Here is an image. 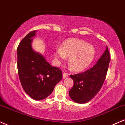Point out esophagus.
Listing matches in <instances>:
<instances>
[{"label":"esophagus","instance_id":"esophagus-1","mask_svg":"<svg viewBox=\"0 0 125 125\" xmlns=\"http://www.w3.org/2000/svg\"><path fill=\"white\" fill-rule=\"evenodd\" d=\"M68 74H67V73H64L62 74V77H63V78H66L67 77H68Z\"/></svg>","mask_w":125,"mask_h":125}]
</instances>
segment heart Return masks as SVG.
Returning a JSON list of instances; mask_svg holds the SVG:
<instances>
[{"label": "heart", "mask_w": 125, "mask_h": 125, "mask_svg": "<svg viewBox=\"0 0 125 125\" xmlns=\"http://www.w3.org/2000/svg\"><path fill=\"white\" fill-rule=\"evenodd\" d=\"M93 45L80 39H70L63 44L62 48L55 50V58L58 63L63 62L69 57L68 64L72 70L81 71L91 64L95 56Z\"/></svg>", "instance_id": "obj_1"}]
</instances>
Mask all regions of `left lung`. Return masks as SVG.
<instances>
[{
  "label": "left lung",
  "instance_id": "left-lung-1",
  "mask_svg": "<svg viewBox=\"0 0 125 125\" xmlns=\"http://www.w3.org/2000/svg\"><path fill=\"white\" fill-rule=\"evenodd\" d=\"M111 61L108 47L97 62L91 68L83 73L70 75L74 85L69 91L74 102L85 104L91 101L99 91L104 83Z\"/></svg>",
  "mask_w": 125,
  "mask_h": 125
}]
</instances>
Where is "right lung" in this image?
<instances>
[{
	"label": "right lung",
	"mask_w": 125,
	"mask_h": 125,
	"mask_svg": "<svg viewBox=\"0 0 125 125\" xmlns=\"http://www.w3.org/2000/svg\"><path fill=\"white\" fill-rule=\"evenodd\" d=\"M37 30L32 31L21 41L17 49V70L23 89L37 101L48 97L62 79V71L52 67L42 54L34 50L33 37Z\"/></svg>",
	"instance_id": "add662e5"
}]
</instances>
